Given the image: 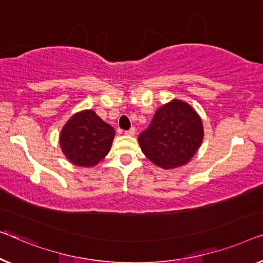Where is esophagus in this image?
Returning a JSON list of instances; mask_svg holds the SVG:
<instances>
[{
	"label": "esophagus",
	"mask_w": 263,
	"mask_h": 263,
	"mask_svg": "<svg viewBox=\"0 0 263 263\" xmlns=\"http://www.w3.org/2000/svg\"><path fill=\"white\" fill-rule=\"evenodd\" d=\"M135 133H136V128L132 127L128 131L125 132V135H126V136H135Z\"/></svg>",
	"instance_id": "1"
}]
</instances>
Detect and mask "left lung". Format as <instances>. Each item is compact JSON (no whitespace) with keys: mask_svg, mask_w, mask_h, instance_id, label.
<instances>
[{"mask_svg":"<svg viewBox=\"0 0 263 263\" xmlns=\"http://www.w3.org/2000/svg\"><path fill=\"white\" fill-rule=\"evenodd\" d=\"M204 139L202 120L193 107L174 99L156 110L153 121L138 137L147 160L162 169L186 165Z\"/></svg>","mask_w":263,"mask_h":263,"instance_id":"8db88e82","label":"left lung"}]
</instances>
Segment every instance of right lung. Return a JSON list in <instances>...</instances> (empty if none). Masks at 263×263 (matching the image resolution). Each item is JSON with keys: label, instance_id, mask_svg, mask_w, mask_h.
Returning a JSON list of instances; mask_svg holds the SVG:
<instances>
[{"label": "right lung", "instance_id": "right-lung-1", "mask_svg": "<svg viewBox=\"0 0 263 263\" xmlns=\"http://www.w3.org/2000/svg\"><path fill=\"white\" fill-rule=\"evenodd\" d=\"M116 131L91 109L70 117L59 135V145L70 163L90 168L108 155Z\"/></svg>", "mask_w": 263, "mask_h": 263}]
</instances>
